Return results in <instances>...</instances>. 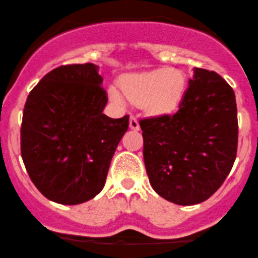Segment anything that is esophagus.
Segmentation results:
<instances>
[{
  "label": "esophagus",
  "mask_w": 258,
  "mask_h": 258,
  "mask_svg": "<svg viewBox=\"0 0 258 258\" xmlns=\"http://www.w3.org/2000/svg\"><path fill=\"white\" fill-rule=\"evenodd\" d=\"M129 126L133 130H140V123L137 121V118L134 115L130 116L129 118Z\"/></svg>",
  "instance_id": "1"
}]
</instances>
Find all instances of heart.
Instances as JSON below:
<instances>
[{"label":"heart","mask_w":258,"mask_h":258,"mask_svg":"<svg viewBox=\"0 0 258 258\" xmlns=\"http://www.w3.org/2000/svg\"><path fill=\"white\" fill-rule=\"evenodd\" d=\"M186 89L185 73L175 68L130 73L121 79V92L110 86L109 96L117 104L125 98L149 115H165L178 108Z\"/></svg>","instance_id":"1"}]
</instances>
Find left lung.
<instances>
[{
  "instance_id": "1",
  "label": "left lung",
  "mask_w": 258,
  "mask_h": 258,
  "mask_svg": "<svg viewBox=\"0 0 258 258\" xmlns=\"http://www.w3.org/2000/svg\"><path fill=\"white\" fill-rule=\"evenodd\" d=\"M140 126L150 185L170 203L205 202L236 160L235 92L215 71L195 69L178 111L140 119Z\"/></svg>"
}]
</instances>
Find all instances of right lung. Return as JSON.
I'll list each match as a JSON object with an SVG mask.
<instances>
[{
	"label": "right lung",
	"mask_w": 258,
	"mask_h": 258,
	"mask_svg": "<svg viewBox=\"0 0 258 258\" xmlns=\"http://www.w3.org/2000/svg\"><path fill=\"white\" fill-rule=\"evenodd\" d=\"M95 63L59 66L29 92L21 124V156L46 198L77 205L104 187L129 115L103 113L108 95Z\"/></svg>",
	"instance_id": "add662e5"
}]
</instances>
